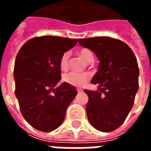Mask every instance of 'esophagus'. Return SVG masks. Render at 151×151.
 Returning <instances> with one entry per match:
<instances>
[{"label": "esophagus", "mask_w": 151, "mask_h": 151, "mask_svg": "<svg viewBox=\"0 0 151 151\" xmlns=\"http://www.w3.org/2000/svg\"><path fill=\"white\" fill-rule=\"evenodd\" d=\"M77 91H78V93H80V92H82V89H77Z\"/></svg>", "instance_id": "obj_1"}]
</instances>
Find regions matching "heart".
Segmentation results:
<instances>
[{"instance_id":"b5f03b06","label":"heart","mask_w":151,"mask_h":151,"mask_svg":"<svg viewBox=\"0 0 151 151\" xmlns=\"http://www.w3.org/2000/svg\"><path fill=\"white\" fill-rule=\"evenodd\" d=\"M79 55L85 60L86 62L91 63L94 60V55L91 50L87 48H83L79 52ZM69 52H65L63 53L60 60V67L62 70H65L69 67ZM91 77L88 73H79L70 72L66 73L63 76V81L69 85L73 86H84L89 82Z\"/></svg>"}]
</instances>
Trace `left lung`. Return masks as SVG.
<instances>
[{
	"label": "left lung",
	"mask_w": 151,
	"mask_h": 151,
	"mask_svg": "<svg viewBox=\"0 0 151 151\" xmlns=\"http://www.w3.org/2000/svg\"><path fill=\"white\" fill-rule=\"evenodd\" d=\"M79 44L99 60L91 80L98 90H84L89 98L88 120L99 131L111 132L124 123L133 106L139 76L136 56L126 43L111 37L80 39Z\"/></svg>",
	"instance_id": "1"
}]
</instances>
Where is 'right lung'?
<instances>
[{"label":"right lung","instance_id":"right-lung-1","mask_svg":"<svg viewBox=\"0 0 151 151\" xmlns=\"http://www.w3.org/2000/svg\"><path fill=\"white\" fill-rule=\"evenodd\" d=\"M77 43L78 40L52 35L32 38L16 56L15 95L25 120L40 131L57 129L78 94L66 82L56 86L61 78L60 57Z\"/></svg>","mask_w":151,"mask_h":151}]
</instances>
